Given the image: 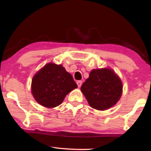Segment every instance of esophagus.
I'll return each instance as SVG.
<instances>
[{
	"instance_id": "1",
	"label": "esophagus",
	"mask_w": 151,
	"mask_h": 151,
	"mask_svg": "<svg viewBox=\"0 0 151 151\" xmlns=\"http://www.w3.org/2000/svg\"><path fill=\"white\" fill-rule=\"evenodd\" d=\"M76 84H77L78 87L80 88L81 86V85H82V81H78L77 82H76Z\"/></svg>"
}]
</instances>
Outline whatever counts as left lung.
<instances>
[{
	"label": "left lung",
	"instance_id": "left-lung-1",
	"mask_svg": "<svg viewBox=\"0 0 151 151\" xmlns=\"http://www.w3.org/2000/svg\"><path fill=\"white\" fill-rule=\"evenodd\" d=\"M81 90L92 108L104 111L116 104L122 93L121 79L110 68L93 69Z\"/></svg>",
	"mask_w": 151,
	"mask_h": 151
}]
</instances>
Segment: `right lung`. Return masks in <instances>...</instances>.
Instances as JSON below:
<instances>
[{"label":"right lung","mask_w":151,"mask_h":151,"mask_svg":"<svg viewBox=\"0 0 151 151\" xmlns=\"http://www.w3.org/2000/svg\"><path fill=\"white\" fill-rule=\"evenodd\" d=\"M76 87L72 75L62 65L48 63L33 76L31 91L38 103L53 108L62 103L66 94Z\"/></svg>","instance_id":"right-lung-1"}]
</instances>
